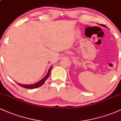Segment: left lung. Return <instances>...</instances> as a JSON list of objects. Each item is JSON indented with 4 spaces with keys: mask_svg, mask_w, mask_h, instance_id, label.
<instances>
[{
    "mask_svg": "<svg viewBox=\"0 0 121 121\" xmlns=\"http://www.w3.org/2000/svg\"><path fill=\"white\" fill-rule=\"evenodd\" d=\"M99 25H100V26H102V27H106V26H105V25H104V24H99Z\"/></svg>",
    "mask_w": 121,
    "mask_h": 121,
    "instance_id": "8db88e82",
    "label": "left lung"
}]
</instances>
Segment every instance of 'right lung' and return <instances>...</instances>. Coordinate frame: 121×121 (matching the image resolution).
Masks as SVG:
<instances>
[{
    "mask_svg": "<svg viewBox=\"0 0 121 121\" xmlns=\"http://www.w3.org/2000/svg\"><path fill=\"white\" fill-rule=\"evenodd\" d=\"M52 65L51 66V68L49 69V70H48V73H47L46 76H45V77H44V78L41 79L40 81H39V82H37L35 83V84H31V85H24V84H19V83L16 82L17 84H18L19 85H20V86L23 87H24V88H27V89H35V88H37V87L41 86H42L43 84H44V83L45 82V81H46L47 79L48 78V77H49V75H50V73H51V70H52Z\"/></svg>",
    "mask_w": 121,
    "mask_h": 121,
    "instance_id": "right-lung-1",
    "label": "right lung"
}]
</instances>
